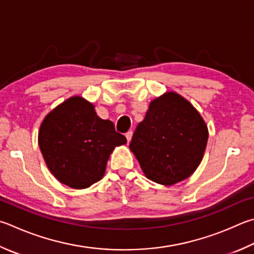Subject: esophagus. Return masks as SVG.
I'll return each instance as SVG.
<instances>
[{
	"instance_id": "1",
	"label": "esophagus",
	"mask_w": 254,
	"mask_h": 254,
	"mask_svg": "<svg viewBox=\"0 0 254 254\" xmlns=\"http://www.w3.org/2000/svg\"><path fill=\"white\" fill-rule=\"evenodd\" d=\"M132 135H133V132L132 131H128L127 134H126V136H127V142H131V139H132Z\"/></svg>"
}]
</instances>
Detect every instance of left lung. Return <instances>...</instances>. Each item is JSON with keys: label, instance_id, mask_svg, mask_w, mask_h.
<instances>
[{"label": "left lung", "instance_id": "8db88e82", "mask_svg": "<svg viewBox=\"0 0 254 254\" xmlns=\"http://www.w3.org/2000/svg\"><path fill=\"white\" fill-rule=\"evenodd\" d=\"M207 137L201 114L187 99L170 91L150 103L133 134L130 150L147 179L172 186L199 167Z\"/></svg>", "mask_w": 254, "mask_h": 254}]
</instances>
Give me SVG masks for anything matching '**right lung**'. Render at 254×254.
I'll return each mask as SVG.
<instances>
[{
  "mask_svg": "<svg viewBox=\"0 0 254 254\" xmlns=\"http://www.w3.org/2000/svg\"><path fill=\"white\" fill-rule=\"evenodd\" d=\"M94 108L82 96H72L48 113L39 130V146L51 173L77 190L100 181L114 147L127 143Z\"/></svg>",
  "mask_w": 254,
  "mask_h": 254,
  "instance_id": "1",
  "label": "right lung"
}]
</instances>
